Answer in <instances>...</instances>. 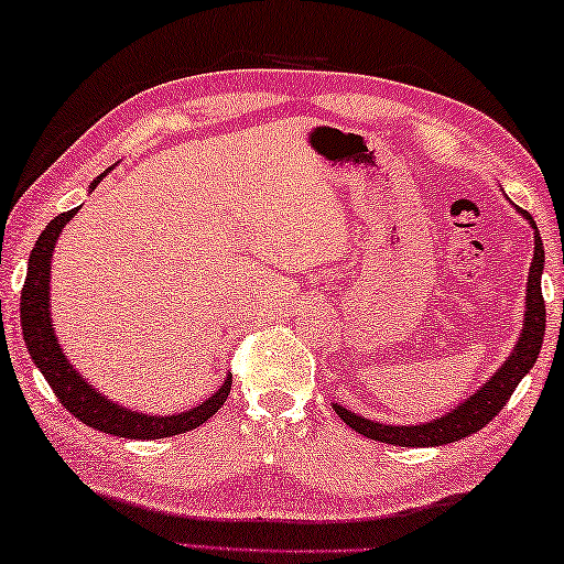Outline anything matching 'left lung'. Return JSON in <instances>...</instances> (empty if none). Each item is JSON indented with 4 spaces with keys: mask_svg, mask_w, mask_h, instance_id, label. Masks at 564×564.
<instances>
[{
    "mask_svg": "<svg viewBox=\"0 0 564 564\" xmlns=\"http://www.w3.org/2000/svg\"><path fill=\"white\" fill-rule=\"evenodd\" d=\"M522 217L530 221L534 229V257L530 264L528 276V302H524V325L520 332V339L512 349V355L505 359V365L487 380L475 394H469L465 402H459L455 410H449L445 417L430 420L422 424H382L359 414L349 412L339 404H332L339 420H345L349 427L359 435H365L375 442H384V445H400V447H435L447 445V442H457L473 432L482 430L485 424L495 420L507 400H510L514 387L522 382V377L530 372L532 365L538 362L542 337H544V322H547V312H544L542 300V264H544V247L538 232V225L520 209Z\"/></svg>",
    "mask_w": 564,
    "mask_h": 564,
    "instance_id": "obj_1",
    "label": "left lung"
}]
</instances>
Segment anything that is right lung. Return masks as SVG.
<instances>
[{"mask_svg": "<svg viewBox=\"0 0 564 564\" xmlns=\"http://www.w3.org/2000/svg\"><path fill=\"white\" fill-rule=\"evenodd\" d=\"M107 172H101L99 177L91 182L89 189H95ZM74 215H77V209L62 212L59 217H54L50 225L44 227V232L36 237L34 242L30 264H26L20 319L24 343L26 349H30L34 365L40 367V372L44 375V380L50 382L54 394H57V400L74 414V417L99 432H107V435L127 440H162L199 427L202 422H207L212 414L227 402L229 390H232V375H229L227 380L221 382L219 390L212 394L209 400L202 402L199 408L170 414V417H154V414L132 412L122 408V404L107 400V397L99 394L95 387L69 365V359L64 357L50 317V270L57 237Z\"/></svg>", "mask_w": 564, "mask_h": 564, "instance_id": "obj_1", "label": "right lung"}]
</instances>
